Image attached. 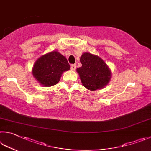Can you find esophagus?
<instances>
[{
    "mask_svg": "<svg viewBox=\"0 0 151 151\" xmlns=\"http://www.w3.org/2000/svg\"><path fill=\"white\" fill-rule=\"evenodd\" d=\"M76 69V64H73L71 65V70H73V71H75Z\"/></svg>",
    "mask_w": 151,
    "mask_h": 151,
    "instance_id": "1",
    "label": "esophagus"
}]
</instances>
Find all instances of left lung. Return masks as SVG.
Listing matches in <instances>:
<instances>
[{
  "mask_svg": "<svg viewBox=\"0 0 151 151\" xmlns=\"http://www.w3.org/2000/svg\"><path fill=\"white\" fill-rule=\"evenodd\" d=\"M82 66L77 68L82 85L90 91L104 88L111 80V71L98 55L85 52L80 57Z\"/></svg>",
  "mask_w": 151,
  "mask_h": 151,
  "instance_id": "1",
  "label": "left lung"
}]
</instances>
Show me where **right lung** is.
Segmentation results:
<instances>
[{
  "mask_svg": "<svg viewBox=\"0 0 151 151\" xmlns=\"http://www.w3.org/2000/svg\"><path fill=\"white\" fill-rule=\"evenodd\" d=\"M70 70L66 58L58 51H52L42 55L34 63L32 75L43 87L57 84L64 71Z\"/></svg>",
  "mask_w": 151,
  "mask_h": 151,
  "instance_id": "right-lung-1",
  "label": "right lung"
}]
</instances>
